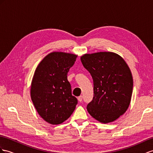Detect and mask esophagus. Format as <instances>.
I'll return each instance as SVG.
<instances>
[{"label":"esophagus","mask_w":153,"mask_h":153,"mask_svg":"<svg viewBox=\"0 0 153 153\" xmlns=\"http://www.w3.org/2000/svg\"><path fill=\"white\" fill-rule=\"evenodd\" d=\"M77 100H78V101H79V102H81L82 100H83V96H79L77 97Z\"/></svg>","instance_id":"1"}]
</instances>
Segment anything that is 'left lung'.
<instances>
[{"instance_id":"left-lung-1","label":"left lung","mask_w":153,"mask_h":153,"mask_svg":"<svg viewBox=\"0 0 153 153\" xmlns=\"http://www.w3.org/2000/svg\"><path fill=\"white\" fill-rule=\"evenodd\" d=\"M84 67L91 74L94 97L87 111L101 123L114 121L130 105L133 79L123 59L115 53L101 52L81 57Z\"/></svg>"}]
</instances>
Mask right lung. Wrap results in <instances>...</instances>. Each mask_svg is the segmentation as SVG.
<instances>
[{
    "instance_id": "obj_1",
    "label": "right lung",
    "mask_w": 153,
    "mask_h": 153,
    "mask_svg": "<svg viewBox=\"0 0 153 153\" xmlns=\"http://www.w3.org/2000/svg\"><path fill=\"white\" fill-rule=\"evenodd\" d=\"M77 57L68 53L52 52L40 62L35 71L31 98L38 114L50 124L64 122L77 104L67 79L68 72Z\"/></svg>"
}]
</instances>
